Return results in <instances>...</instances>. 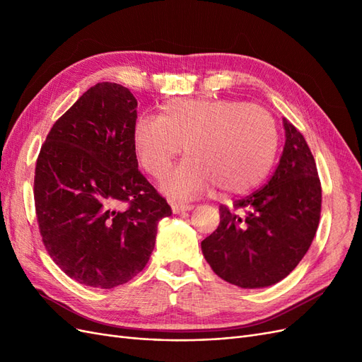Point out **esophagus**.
<instances>
[{
  "instance_id": "esophagus-1",
  "label": "esophagus",
  "mask_w": 362,
  "mask_h": 362,
  "mask_svg": "<svg viewBox=\"0 0 362 362\" xmlns=\"http://www.w3.org/2000/svg\"><path fill=\"white\" fill-rule=\"evenodd\" d=\"M194 205L192 204H180V202H173L172 204V211L175 214H180V213H184V211H190L193 210Z\"/></svg>"
}]
</instances>
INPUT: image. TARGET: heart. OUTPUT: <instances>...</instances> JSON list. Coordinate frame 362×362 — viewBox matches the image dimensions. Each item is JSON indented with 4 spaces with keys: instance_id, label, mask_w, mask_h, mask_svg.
Here are the masks:
<instances>
[{
    "instance_id": "b5f03b06",
    "label": "heart",
    "mask_w": 362,
    "mask_h": 362,
    "mask_svg": "<svg viewBox=\"0 0 362 362\" xmlns=\"http://www.w3.org/2000/svg\"><path fill=\"white\" fill-rule=\"evenodd\" d=\"M276 120L266 108L234 100H170L157 117L139 116L133 145L144 169L160 180L184 146L185 158L164 182L181 198L218 192L238 194L255 187L278 151Z\"/></svg>"
}]
</instances>
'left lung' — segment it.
<instances>
[{
	"mask_svg": "<svg viewBox=\"0 0 362 362\" xmlns=\"http://www.w3.org/2000/svg\"><path fill=\"white\" fill-rule=\"evenodd\" d=\"M286 145L259 190L221 205V223L201 243L213 272L242 288L273 286L308 252L322 211V185L303 136L284 119Z\"/></svg>",
	"mask_w": 362,
	"mask_h": 362,
	"instance_id": "8db88e82",
	"label": "left lung"
}]
</instances>
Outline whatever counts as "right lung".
<instances>
[{
	"mask_svg": "<svg viewBox=\"0 0 362 362\" xmlns=\"http://www.w3.org/2000/svg\"><path fill=\"white\" fill-rule=\"evenodd\" d=\"M137 100L98 83L52 125L35 172L42 242L76 282L113 288L144 270L157 225L172 214L140 173L133 145Z\"/></svg>",
	"mask_w": 362,
	"mask_h": 362,
	"instance_id": "1",
	"label": "right lung"
}]
</instances>
